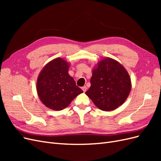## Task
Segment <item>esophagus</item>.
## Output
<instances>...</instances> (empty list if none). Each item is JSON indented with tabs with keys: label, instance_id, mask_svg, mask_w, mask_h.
I'll use <instances>...</instances> for the list:
<instances>
[{
	"label": "esophagus",
	"instance_id": "obj_1",
	"mask_svg": "<svg viewBox=\"0 0 161 161\" xmlns=\"http://www.w3.org/2000/svg\"><path fill=\"white\" fill-rule=\"evenodd\" d=\"M82 91H83V92H86V86H82Z\"/></svg>",
	"mask_w": 161,
	"mask_h": 161
}]
</instances>
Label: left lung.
<instances>
[{"mask_svg":"<svg viewBox=\"0 0 161 161\" xmlns=\"http://www.w3.org/2000/svg\"><path fill=\"white\" fill-rule=\"evenodd\" d=\"M131 90L127 71L119 62L105 58L92 71L91 86L85 93L103 111H112L122 105Z\"/></svg>","mask_w":161,"mask_h":161,"instance_id":"1","label":"left lung"}]
</instances>
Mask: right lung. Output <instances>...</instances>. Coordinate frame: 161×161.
Wrapping results in <instances>:
<instances>
[{
	"instance_id": "obj_1",
	"label": "right lung",
	"mask_w": 161,
	"mask_h": 161,
	"mask_svg": "<svg viewBox=\"0 0 161 161\" xmlns=\"http://www.w3.org/2000/svg\"><path fill=\"white\" fill-rule=\"evenodd\" d=\"M69 64L62 58L53 60L43 68L37 81V91L48 108L60 111L66 108L82 90L69 72Z\"/></svg>"
}]
</instances>
